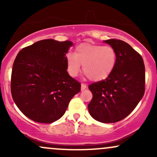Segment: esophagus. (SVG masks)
Wrapping results in <instances>:
<instances>
[{"instance_id": "obj_1", "label": "esophagus", "mask_w": 157, "mask_h": 157, "mask_svg": "<svg viewBox=\"0 0 157 157\" xmlns=\"http://www.w3.org/2000/svg\"><path fill=\"white\" fill-rule=\"evenodd\" d=\"M86 87H87V86H86V84H84V83L81 84V90H82V91H83V90L86 89Z\"/></svg>"}]
</instances>
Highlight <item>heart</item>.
I'll return each instance as SVG.
<instances>
[{"mask_svg": "<svg viewBox=\"0 0 157 157\" xmlns=\"http://www.w3.org/2000/svg\"><path fill=\"white\" fill-rule=\"evenodd\" d=\"M117 61V52L110 46L82 43L75 48V54L66 56V69L71 77L77 76L82 65L85 75L91 80L102 81L112 73Z\"/></svg>", "mask_w": 157, "mask_h": 157, "instance_id": "1", "label": "heart"}]
</instances>
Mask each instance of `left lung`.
I'll return each instance as SVG.
<instances>
[{
  "instance_id": "left-lung-1",
  "label": "left lung",
  "mask_w": 157,
  "mask_h": 157,
  "mask_svg": "<svg viewBox=\"0 0 157 157\" xmlns=\"http://www.w3.org/2000/svg\"><path fill=\"white\" fill-rule=\"evenodd\" d=\"M104 42L116 51V65L109 77L89 86L93 97L88 109L94 120L112 123L130 114L143 97L145 65L142 56L127 43L117 39Z\"/></svg>"
}]
</instances>
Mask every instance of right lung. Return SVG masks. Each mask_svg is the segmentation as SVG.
Masks as SVG:
<instances>
[{
    "label": "right lung",
    "mask_w": 157,
    "mask_h": 157,
    "mask_svg": "<svg viewBox=\"0 0 157 157\" xmlns=\"http://www.w3.org/2000/svg\"><path fill=\"white\" fill-rule=\"evenodd\" d=\"M69 40L46 39L19 52L14 61L11 92L25 116L40 123H52L66 112L81 85L66 71Z\"/></svg>",
    "instance_id": "1"
}]
</instances>
